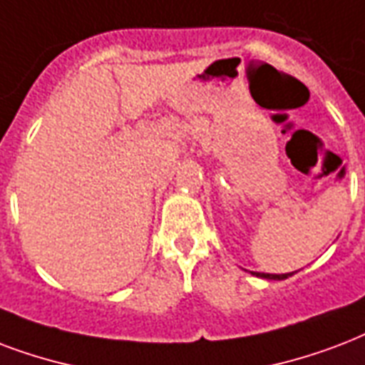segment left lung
<instances>
[{
    "label": "left lung",
    "instance_id": "left-lung-1",
    "mask_svg": "<svg viewBox=\"0 0 365 365\" xmlns=\"http://www.w3.org/2000/svg\"><path fill=\"white\" fill-rule=\"evenodd\" d=\"M255 275H258V277H264V279H287L289 275L293 274H260V272H252Z\"/></svg>",
    "mask_w": 365,
    "mask_h": 365
}]
</instances>
